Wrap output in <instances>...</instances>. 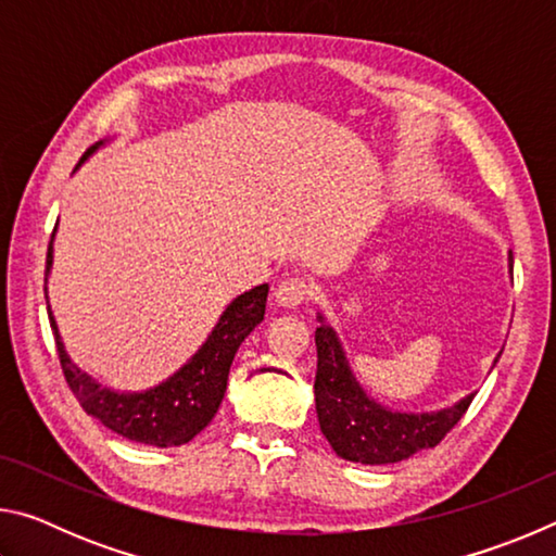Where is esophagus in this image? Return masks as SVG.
<instances>
[{
  "mask_svg": "<svg viewBox=\"0 0 556 556\" xmlns=\"http://www.w3.org/2000/svg\"><path fill=\"white\" fill-rule=\"evenodd\" d=\"M306 296H308V285L304 279H296V277L281 279L275 289V301L285 308H296L299 304H304Z\"/></svg>",
  "mask_w": 556,
  "mask_h": 556,
  "instance_id": "esophagus-1",
  "label": "esophagus"
}]
</instances>
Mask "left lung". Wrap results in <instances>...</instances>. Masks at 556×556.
<instances>
[{
	"mask_svg": "<svg viewBox=\"0 0 556 556\" xmlns=\"http://www.w3.org/2000/svg\"><path fill=\"white\" fill-rule=\"evenodd\" d=\"M507 262L513 267L510 252H507ZM316 318L321 321L316 328V414L321 434L341 458L363 466H384L409 458L417 451L434 448L473 402L476 392L460 397L451 407L434 412H400L384 407L357 382L341 338L326 321L324 312H318Z\"/></svg>",
	"mask_w": 556,
	"mask_h": 556,
	"instance_id": "left-lung-1",
	"label": "left lung"
}]
</instances>
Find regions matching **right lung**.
Returning <instances> with one entry per match:
<instances>
[{"mask_svg": "<svg viewBox=\"0 0 556 556\" xmlns=\"http://www.w3.org/2000/svg\"><path fill=\"white\" fill-rule=\"evenodd\" d=\"M108 142L110 139H102V142L92 144L83 154L78 166L86 164ZM55 230H59V225H55ZM53 238L49 244V255H46V285H49V275L53 267ZM46 285L43 294L46 301H49V287ZM267 294L269 285H260L235 296L223 308L218 324L213 326V331L201 343L199 351L188 357L176 372L168 375L166 380L142 392H115L110 388H102L88 372H83L71 361L68 351H65L51 306L49 318L55 336V348H59L63 375L68 380L73 394L78 397L80 407L119 437L137 441V444L168 448L188 444V441L211 425V419L215 417V412H218L225 397L235 353H238L244 338L255 331V326L265 318Z\"/></svg>", "mask_w": 556, "mask_h": 556, "instance_id": "1", "label": "right lung"}]
</instances>
